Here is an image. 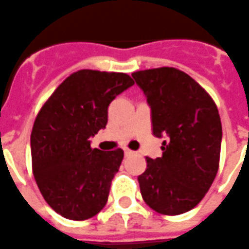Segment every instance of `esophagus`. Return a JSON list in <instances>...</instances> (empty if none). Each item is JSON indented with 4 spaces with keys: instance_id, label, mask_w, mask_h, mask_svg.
I'll return each instance as SVG.
<instances>
[{
    "instance_id": "obj_1",
    "label": "esophagus",
    "mask_w": 249,
    "mask_h": 249,
    "mask_svg": "<svg viewBox=\"0 0 249 249\" xmlns=\"http://www.w3.org/2000/svg\"><path fill=\"white\" fill-rule=\"evenodd\" d=\"M135 152L131 150H128V148H124V156H131V155H133Z\"/></svg>"
}]
</instances>
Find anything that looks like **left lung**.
<instances>
[{
	"label": "left lung",
	"instance_id": "1",
	"mask_svg": "<svg viewBox=\"0 0 249 249\" xmlns=\"http://www.w3.org/2000/svg\"><path fill=\"white\" fill-rule=\"evenodd\" d=\"M151 108L152 133L166 136L162 156L146 157L140 190L151 209L163 215L191 210L215 179L222 146V122L215 103L190 75L175 68L132 74Z\"/></svg>",
	"mask_w": 249,
	"mask_h": 249
}]
</instances>
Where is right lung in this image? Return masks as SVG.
Wrapping results in <instances>:
<instances>
[{"instance_id": "right-lung-1", "label": "right lung", "mask_w": 249, "mask_h": 249, "mask_svg": "<svg viewBox=\"0 0 249 249\" xmlns=\"http://www.w3.org/2000/svg\"><path fill=\"white\" fill-rule=\"evenodd\" d=\"M133 84L124 73L78 70L55 89L36 116L33 173L46 203L64 218L89 219L107 203L123 150L92 148L90 137L106 128L110 102Z\"/></svg>"}]
</instances>
